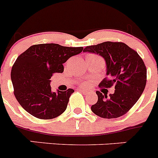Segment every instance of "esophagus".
Here are the masks:
<instances>
[{"label":"esophagus","mask_w":158,"mask_h":158,"mask_svg":"<svg viewBox=\"0 0 158 158\" xmlns=\"http://www.w3.org/2000/svg\"><path fill=\"white\" fill-rule=\"evenodd\" d=\"M78 90H79V91H81V92H83V93H84V94H89V91L88 90H85V89H81V88H79L78 89Z\"/></svg>","instance_id":"34e87169"}]
</instances>
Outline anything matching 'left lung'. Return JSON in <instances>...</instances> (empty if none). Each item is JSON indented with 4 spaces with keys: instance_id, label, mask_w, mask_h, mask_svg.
<instances>
[{
    "instance_id": "8db88e82",
    "label": "left lung",
    "mask_w": 158,
    "mask_h": 158,
    "mask_svg": "<svg viewBox=\"0 0 158 158\" xmlns=\"http://www.w3.org/2000/svg\"><path fill=\"white\" fill-rule=\"evenodd\" d=\"M83 52L99 55L105 60L106 75L100 87H114V93L107 94L97 90L98 102L91 110L103 118L123 116L132 108L142 95L146 84V68L136 51L122 42L106 41L86 47Z\"/></svg>"
}]
</instances>
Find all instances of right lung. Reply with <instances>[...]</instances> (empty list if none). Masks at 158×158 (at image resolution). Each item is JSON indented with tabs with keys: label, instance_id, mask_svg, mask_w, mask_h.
Listing matches in <instances>:
<instances>
[{
	"label": "right lung",
	"instance_id": "right-lung-1",
	"mask_svg": "<svg viewBox=\"0 0 158 158\" xmlns=\"http://www.w3.org/2000/svg\"><path fill=\"white\" fill-rule=\"evenodd\" d=\"M83 49L41 44L32 45L17 57L11 79L15 97L26 111L40 119L54 118L65 111L74 90L52 92L50 79L54 73H63V64Z\"/></svg>",
	"mask_w": 158,
	"mask_h": 158
}]
</instances>
